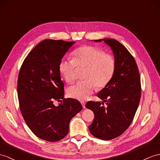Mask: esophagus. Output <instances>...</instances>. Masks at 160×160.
Here are the masks:
<instances>
[{
	"label": "esophagus",
	"mask_w": 160,
	"mask_h": 160,
	"mask_svg": "<svg viewBox=\"0 0 160 160\" xmlns=\"http://www.w3.org/2000/svg\"><path fill=\"white\" fill-rule=\"evenodd\" d=\"M81 104H82L83 107L85 108V102H81Z\"/></svg>",
	"instance_id": "obj_1"
}]
</instances>
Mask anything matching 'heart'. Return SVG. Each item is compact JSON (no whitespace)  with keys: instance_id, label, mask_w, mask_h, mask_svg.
Listing matches in <instances>:
<instances>
[{"instance_id":"obj_1","label":"heart","mask_w":160,"mask_h":160,"mask_svg":"<svg viewBox=\"0 0 160 160\" xmlns=\"http://www.w3.org/2000/svg\"><path fill=\"white\" fill-rule=\"evenodd\" d=\"M85 68V81L78 82L67 89L68 96L79 100H85L98 88L109 83L116 69V60L111 54L91 45H84L73 53V59H63L60 71L66 82L72 83L77 79V69Z\"/></svg>"}]
</instances>
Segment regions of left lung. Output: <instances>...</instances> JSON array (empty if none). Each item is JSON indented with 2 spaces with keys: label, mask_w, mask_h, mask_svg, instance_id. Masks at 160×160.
Masks as SVG:
<instances>
[{
  "label": "left lung",
  "mask_w": 160,
  "mask_h": 160,
  "mask_svg": "<svg viewBox=\"0 0 160 160\" xmlns=\"http://www.w3.org/2000/svg\"><path fill=\"white\" fill-rule=\"evenodd\" d=\"M104 41L112 49L116 69L111 81L97 96L106 103L89 101L85 107L94 113L89 130L95 137L108 141L118 137L130 126L141 96V77L134 57L113 38Z\"/></svg>",
  "instance_id": "obj_1"
}]
</instances>
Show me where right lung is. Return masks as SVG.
Instances as JSON below:
<instances>
[{
	"label": "right lung",
	"instance_id": "obj_1",
	"mask_svg": "<svg viewBox=\"0 0 160 160\" xmlns=\"http://www.w3.org/2000/svg\"><path fill=\"white\" fill-rule=\"evenodd\" d=\"M74 42L42 41L28 54L19 72L17 88L22 115L31 131L47 141L64 138L71 120L83 108L79 101L64 98V84L59 68ZM61 99L63 102L56 107L54 102Z\"/></svg>",
	"mask_w": 160,
	"mask_h": 160
}]
</instances>
